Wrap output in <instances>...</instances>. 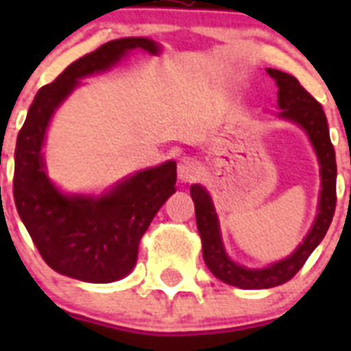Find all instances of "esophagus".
I'll use <instances>...</instances> for the list:
<instances>
[{
	"instance_id": "1",
	"label": "esophagus",
	"mask_w": 351,
	"mask_h": 351,
	"mask_svg": "<svg viewBox=\"0 0 351 351\" xmlns=\"http://www.w3.org/2000/svg\"><path fill=\"white\" fill-rule=\"evenodd\" d=\"M200 175V164L191 156H184L178 162V180L187 184V182L197 180V176Z\"/></svg>"
}]
</instances>
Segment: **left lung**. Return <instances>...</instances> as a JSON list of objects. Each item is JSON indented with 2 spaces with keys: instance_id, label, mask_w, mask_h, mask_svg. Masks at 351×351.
<instances>
[{
  "instance_id": "8db88e82",
  "label": "left lung",
  "mask_w": 351,
  "mask_h": 351,
  "mask_svg": "<svg viewBox=\"0 0 351 351\" xmlns=\"http://www.w3.org/2000/svg\"><path fill=\"white\" fill-rule=\"evenodd\" d=\"M267 74L277 82L278 109H282L278 112V117L302 127L315 149L319 165H321V198H319V213H317L315 222L311 226L310 233L302 240V244L284 261L275 262L271 266L262 267V269H250V267L234 264L228 256L224 244H222L219 217L215 213L211 197L202 186H198V184L191 186V197L195 202V213H197V228L200 239H202V255L206 266L222 282L237 286L240 289L275 288V286L288 282L289 278H293L300 267L304 266L308 256L324 239L328 228L332 224L335 202H337L335 149L330 140L326 114L322 111V106L291 74L277 71V69H267Z\"/></svg>"
}]
</instances>
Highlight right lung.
Masks as SVG:
<instances>
[{
  "label": "right lung",
  "mask_w": 351,
  "mask_h": 351,
  "mask_svg": "<svg viewBox=\"0 0 351 351\" xmlns=\"http://www.w3.org/2000/svg\"><path fill=\"white\" fill-rule=\"evenodd\" d=\"M132 49L160 52L153 40L121 38L76 60L38 90L16 142L14 202L19 219L54 271L84 282H114L125 277L136 264L142 234L176 191L173 160L138 171L101 197L65 195L45 173L41 147L54 111L80 80L107 71Z\"/></svg>",
  "instance_id": "1"
}]
</instances>
